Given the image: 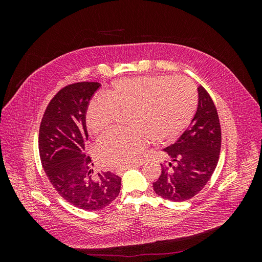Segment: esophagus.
I'll return each mask as SVG.
<instances>
[{
	"instance_id": "esophagus-1",
	"label": "esophagus",
	"mask_w": 262,
	"mask_h": 262,
	"mask_svg": "<svg viewBox=\"0 0 262 262\" xmlns=\"http://www.w3.org/2000/svg\"><path fill=\"white\" fill-rule=\"evenodd\" d=\"M140 164H137V165H132V166H125V167H122L120 169H117V173L118 175H122V172H124L125 170H128L130 168H133V167H138Z\"/></svg>"
}]
</instances>
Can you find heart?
<instances>
[{"instance_id":"b5f03b06","label":"heart","mask_w":262,"mask_h":262,"mask_svg":"<svg viewBox=\"0 0 262 262\" xmlns=\"http://www.w3.org/2000/svg\"><path fill=\"white\" fill-rule=\"evenodd\" d=\"M198 102L193 83L186 77L137 76L113 83L105 98L91 102L86 126L93 136L113 129L118 114L128 113L125 133H110L97 144V157L107 167L136 162L148 139L165 144L176 139L192 120Z\"/></svg>"}]
</instances>
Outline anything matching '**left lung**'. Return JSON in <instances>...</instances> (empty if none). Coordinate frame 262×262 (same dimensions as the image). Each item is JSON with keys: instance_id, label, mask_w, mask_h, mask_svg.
I'll return each mask as SVG.
<instances>
[{"instance_id": "obj_1", "label": "left lung", "mask_w": 262, "mask_h": 262, "mask_svg": "<svg viewBox=\"0 0 262 262\" xmlns=\"http://www.w3.org/2000/svg\"><path fill=\"white\" fill-rule=\"evenodd\" d=\"M196 113L177 142L164 148L170 157L153 182L156 194L180 202L191 199L208 184L220 157L222 133L215 105L203 86L198 87Z\"/></svg>"}]
</instances>
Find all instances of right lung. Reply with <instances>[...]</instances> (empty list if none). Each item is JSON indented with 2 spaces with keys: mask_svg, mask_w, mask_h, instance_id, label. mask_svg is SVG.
<instances>
[{
  "mask_svg": "<svg viewBox=\"0 0 262 262\" xmlns=\"http://www.w3.org/2000/svg\"><path fill=\"white\" fill-rule=\"evenodd\" d=\"M97 82H81L63 87L50 100L39 128V155L47 177L63 199L86 211L107 207L118 196L121 178L115 173L93 176L86 112Z\"/></svg>",
  "mask_w": 262,
  "mask_h": 262,
  "instance_id": "1",
  "label": "right lung"
}]
</instances>
